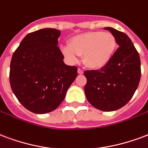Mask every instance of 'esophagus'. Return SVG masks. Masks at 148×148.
<instances>
[{
    "mask_svg": "<svg viewBox=\"0 0 148 148\" xmlns=\"http://www.w3.org/2000/svg\"><path fill=\"white\" fill-rule=\"evenodd\" d=\"M78 74H79V75H82V74H83V70L80 69H78Z\"/></svg>",
    "mask_w": 148,
    "mask_h": 148,
    "instance_id": "obj_1",
    "label": "esophagus"
}]
</instances>
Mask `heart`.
<instances>
[{
    "mask_svg": "<svg viewBox=\"0 0 148 148\" xmlns=\"http://www.w3.org/2000/svg\"><path fill=\"white\" fill-rule=\"evenodd\" d=\"M117 47L115 36L110 32L90 31L73 36L69 46H63L61 51L69 62H77L82 55V62L91 69H100L108 64Z\"/></svg>",
    "mask_w": 148,
    "mask_h": 148,
    "instance_id": "1",
    "label": "heart"
}]
</instances>
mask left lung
Wrapping results in <instances>:
<instances>
[{"label": "left lung", "mask_w": 148, "mask_h": 148, "mask_svg": "<svg viewBox=\"0 0 148 148\" xmlns=\"http://www.w3.org/2000/svg\"><path fill=\"white\" fill-rule=\"evenodd\" d=\"M115 36L119 47L106 66L100 70L85 71L86 99L94 108L112 112L127 104L140 79V59L132 41L125 33L105 27Z\"/></svg>", "instance_id": "1"}]
</instances>
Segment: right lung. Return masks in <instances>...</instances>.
Segmentation results:
<instances>
[{
    "label": "right lung",
    "instance_id": "obj_1",
    "mask_svg": "<svg viewBox=\"0 0 148 148\" xmlns=\"http://www.w3.org/2000/svg\"><path fill=\"white\" fill-rule=\"evenodd\" d=\"M60 35L61 31L51 28L29 33L12 55V91L26 109L36 114L56 109L77 76V67L63 62L58 47Z\"/></svg>",
    "mask_w": 148,
    "mask_h": 148
}]
</instances>
